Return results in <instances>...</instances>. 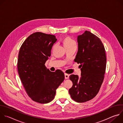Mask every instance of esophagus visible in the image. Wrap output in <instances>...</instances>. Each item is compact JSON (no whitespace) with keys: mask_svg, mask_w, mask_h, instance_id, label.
<instances>
[{"mask_svg":"<svg viewBox=\"0 0 123 123\" xmlns=\"http://www.w3.org/2000/svg\"><path fill=\"white\" fill-rule=\"evenodd\" d=\"M65 79H68L69 78V75L67 74H65Z\"/></svg>","mask_w":123,"mask_h":123,"instance_id":"34e87169","label":"esophagus"}]
</instances>
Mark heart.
Wrapping results in <instances>:
<instances>
[{
  "label": "heart",
  "instance_id": "1",
  "mask_svg": "<svg viewBox=\"0 0 123 123\" xmlns=\"http://www.w3.org/2000/svg\"><path fill=\"white\" fill-rule=\"evenodd\" d=\"M62 42L65 48L69 47L76 45L75 41L69 37H65L63 38Z\"/></svg>",
  "mask_w": 123,
  "mask_h": 123
}]
</instances>
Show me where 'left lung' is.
<instances>
[{"mask_svg": "<svg viewBox=\"0 0 123 123\" xmlns=\"http://www.w3.org/2000/svg\"><path fill=\"white\" fill-rule=\"evenodd\" d=\"M77 42L74 61L80 64L81 76H69L73 85L68 92L74 101L83 103L93 99L98 93L104 78L107 58L102 41L90 31H86L78 36Z\"/></svg>", "mask_w": 123, "mask_h": 123, "instance_id": "left-lung-1", "label": "left lung"}]
</instances>
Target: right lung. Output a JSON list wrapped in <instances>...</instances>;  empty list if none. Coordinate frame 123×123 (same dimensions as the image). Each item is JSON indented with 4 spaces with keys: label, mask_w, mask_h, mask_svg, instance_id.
Listing matches in <instances>:
<instances>
[{
    "label": "right lung",
    "mask_w": 123,
    "mask_h": 123,
    "mask_svg": "<svg viewBox=\"0 0 123 123\" xmlns=\"http://www.w3.org/2000/svg\"><path fill=\"white\" fill-rule=\"evenodd\" d=\"M56 40L54 35L36 32L27 38L19 49L17 69L20 78L28 96L39 103L53 100L65 79L61 70L51 72L45 65Z\"/></svg>",
    "instance_id": "add662e5"
}]
</instances>
